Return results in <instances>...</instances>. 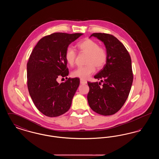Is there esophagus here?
<instances>
[{
    "instance_id": "obj_1",
    "label": "esophagus",
    "mask_w": 159,
    "mask_h": 159,
    "mask_svg": "<svg viewBox=\"0 0 159 159\" xmlns=\"http://www.w3.org/2000/svg\"><path fill=\"white\" fill-rule=\"evenodd\" d=\"M80 82L81 84H86V83H87V81L85 80H84L83 79H80Z\"/></svg>"
}]
</instances>
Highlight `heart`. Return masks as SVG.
Here are the masks:
<instances>
[{
	"instance_id": "1",
	"label": "heart",
	"mask_w": 159,
	"mask_h": 159,
	"mask_svg": "<svg viewBox=\"0 0 159 159\" xmlns=\"http://www.w3.org/2000/svg\"><path fill=\"white\" fill-rule=\"evenodd\" d=\"M77 48L83 52L88 53L86 63L85 66H80L75 69L71 75L74 77L81 79H88L95 71V66L98 69L102 68L106 64L108 54L102 47L99 46V44L95 41L86 39L79 42L77 44ZM76 57L75 50L71 46H68L65 52V59L70 66H73Z\"/></svg>"
}]
</instances>
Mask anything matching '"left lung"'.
I'll return each mask as SVG.
<instances>
[{
  "mask_svg": "<svg viewBox=\"0 0 159 159\" xmlns=\"http://www.w3.org/2000/svg\"><path fill=\"white\" fill-rule=\"evenodd\" d=\"M102 42L108 54L105 66L94 76L100 82H88V101L91 109L103 116L117 113L128 97L133 82L132 61L127 49L113 35L96 33L91 34Z\"/></svg>",
  "mask_w": 159,
  "mask_h": 159,
  "instance_id": "left-lung-1",
  "label": "left lung"
}]
</instances>
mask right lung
Returning <instances> with one entry per match:
<instances>
[{
	"mask_svg": "<svg viewBox=\"0 0 159 159\" xmlns=\"http://www.w3.org/2000/svg\"><path fill=\"white\" fill-rule=\"evenodd\" d=\"M82 33H55L42 38L34 48L27 64V86L38 110L48 117H57L70 109L79 86V78L62 83L57 79L68 75L65 52Z\"/></svg>",
	"mask_w": 159,
	"mask_h": 159,
	"instance_id": "add662e5",
	"label": "right lung"
}]
</instances>
